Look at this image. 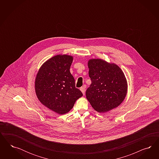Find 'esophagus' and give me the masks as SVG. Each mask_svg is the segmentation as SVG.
Masks as SVG:
<instances>
[{
	"instance_id": "obj_1",
	"label": "esophagus",
	"mask_w": 159,
	"mask_h": 159,
	"mask_svg": "<svg viewBox=\"0 0 159 159\" xmlns=\"http://www.w3.org/2000/svg\"><path fill=\"white\" fill-rule=\"evenodd\" d=\"M80 90H81V92H82L83 94L84 95V94H85V91H86V86H83L82 87L80 88Z\"/></svg>"
}]
</instances>
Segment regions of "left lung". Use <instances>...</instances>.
I'll return each mask as SVG.
<instances>
[{
	"label": "left lung",
	"instance_id": "left-lung-1",
	"mask_svg": "<svg viewBox=\"0 0 159 159\" xmlns=\"http://www.w3.org/2000/svg\"><path fill=\"white\" fill-rule=\"evenodd\" d=\"M92 84L86 96L92 107L102 113L120 106L127 93V82L120 67L100 59L88 62Z\"/></svg>",
	"mask_w": 159,
	"mask_h": 159
}]
</instances>
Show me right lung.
I'll return each mask as SVG.
<instances>
[{
    "mask_svg": "<svg viewBox=\"0 0 159 159\" xmlns=\"http://www.w3.org/2000/svg\"><path fill=\"white\" fill-rule=\"evenodd\" d=\"M72 62V56H55L41 66L35 79V90L39 100L59 114L68 112L83 96L70 72Z\"/></svg>",
    "mask_w": 159,
    "mask_h": 159,
    "instance_id": "obj_1",
    "label": "right lung"
}]
</instances>
